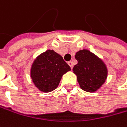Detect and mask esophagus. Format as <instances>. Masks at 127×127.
<instances>
[{
  "instance_id": "34e87169",
  "label": "esophagus",
  "mask_w": 127,
  "mask_h": 127,
  "mask_svg": "<svg viewBox=\"0 0 127 127\" xmlns=\"http://www.w3.org/2000/svg\"><path fill=\"white\" fill-rule=\"evenodd\" d=\"M67 63H68V64H69V66L71 67V69H73V63H72L71 61H70V62H68Z\"/></svg>"
}]
</instances>
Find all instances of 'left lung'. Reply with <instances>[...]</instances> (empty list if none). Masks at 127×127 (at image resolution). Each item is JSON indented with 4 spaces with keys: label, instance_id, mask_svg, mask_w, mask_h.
<instances>
[{
    "label": "left lung",
    "instance_id": "1",
    "mask_svg": "<svg viewBox=\"0 0 127 127\" xmlns=\"http://www.w3.org/2000/svg\"><path fill=\"white\" fill-rule=\"evenodd\" d=\"M75 58L78 63L73 69V73L81 89L88 92H95L105 84L108 70L104 61L88 49L76 52Z\"/></svg>",
    "mask_w": 127,
    "mask_h": 127
}]
</instances>
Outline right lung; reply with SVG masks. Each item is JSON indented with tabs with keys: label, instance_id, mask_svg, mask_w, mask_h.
Instances as JSON below:
<instances>
[{
	"label": "right lung",
	"instance_id": "add662e5",
	"mask_svg": "<svg viewBox=\"0 0 127 127\" xmlns=\"http://www.w3.org/2000/svg\"><path fill=\"white\" fill-rule=\"evenodd\" d=\"M70 70V67L60 54L48 49L35 58L30 67V75L38 90L50 92L58 87L62 76Z\"/></svg>",
	"mask_w": 127,
	"mask_h": 127
}]
</instances>
